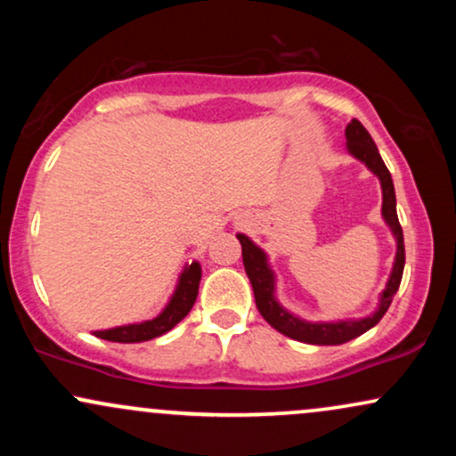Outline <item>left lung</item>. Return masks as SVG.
Here are the masks:
<instances>
[{"label":"left lung","mask_w":456,"mask_h":456,"mask_svg":"<svg viewBox=\"0 0 456 456\" xmlns=\"http://www.w3.org/2000/svg\"><path fill=\"white\" fill-rule=\"evenodd\" d=\"M345 139H347L349 154L360 162H364L366 169L379 177L381 216H384V221L390 227L396 242V255L395 264H392L388 282H386V289L379 294L378 308H375L370 315L360 319H338V322H306V319H300L294 315V313H289L279 300H276V276L274 270H272L268 264V255H265L248 235L238 233L240 244H242L244 270L250 285H253L255 305H257L261 317H264L272 328L279 330L281 334H285V337L308 345H343L352 341L355 337H360V334H364L366 330L378 326L379 319L386 315V311H388L392 297L399 291L403 268H405V244H403V229L399 224V216H396V195L388 167L381 160L378 145L370 139L369 130H366L358 119H352V122L347 124V128H345Z\"/></svg>","instance_id":"8db88e82"}]
</instances>
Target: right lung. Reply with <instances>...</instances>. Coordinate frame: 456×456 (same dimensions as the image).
<instances>
[{
    "label": "right lung",
    "mask_w": 456,
    "mask_h": 456,
    "mask_svg": "<svg viewBox=\"0 0 456 456\" xmlns=\"http://www.w3.org/2000/svg\"><path fill=\"white\" fill-rule=\"evenodd\" d=\"M199 281H201V265H199V261H192V264L186 265L184 272L180 274L175 291L171 294L169 302H167V306L162 308L159 315L139 323H126V326L96 330L94 334H96L98 338L113 343H143L151 341V338L156 337H162V334L169 332L171 328H175L177 323L191 313L199 294Z\"/></svg>",
    "instance_id": "obj_1"
}]
</instances>
